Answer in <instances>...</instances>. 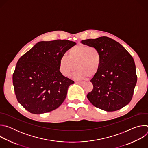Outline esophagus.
<instances>
[{
	"label": "esophagus",
	"instance_id": "esophagus-1",
	"mask_svg": "<svg viewBox=\"0 0 148 148\" xmlns=\"http://www.w3.org/2000/svg\"><path fill=\"white\" fill-rule=\"evenodd\" d=\"M76 83L79 84V85H81V86H82L83 84H84V82H83V81H76Z\"/></svg>",
	"mask_w": 148,
	"mask_h": 148
}]
</instances>
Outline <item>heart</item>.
Returning <instances> with one entry per match:
<instances>
[{
  "label": "heart",
  "instance_id": "heart-1",
  "mask_svg": "<svg viewBox=\"0 0 148 148\" xmlns=\"http://www.w3.org/2000/svg\"><path fill=\"white\" fill-rule=\"evenodd\" d=\"M67 56H62L59 61L60 71L65 77H69L77 68L74 74L75 78L92 77L101 66V54L95 47L77 45L69 50Z\"/></svg>",
  "mask_w": 148,
  "mask_h": 148
}]
</instances>
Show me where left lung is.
<instances>
[{
	"mask_svg": "<svg viewBox=\"0 0 148 148\" xmlns=\"http://www.w3.org/2000/svg\"><path fill=\"white\" fill-rule=\"evenodd\" d=\"M81 43L97 47L102 57L100 69L90 81L93 89L87 98L94 107L107 112L124 107L131 101L137 82L133 57L108 37L84 40Z\"/></svg>",
	"mask_w": 148,
	"mask_h": 148,
	"instance_id": "left-lung-1",
	"label": "left lung"
}]
</instances>
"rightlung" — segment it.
I'll use <instances>...</instances> for the list:
<instances>
[{"label": "right lung", "instance_id": "obj_1", "mask_svg": "<svg viewBox=\"0 0 148 148\" xmlns=\"http://www.w3.org/2000/svg\"><path fill=\"white\" fill-rule=\"evenodd\" d=\"M75 44L67 40L40 41L18 59L13 84L18 102L27 111L44 114L64 102L74 81L62 75L59 61Z\"/></svg>", "mask_w": 148, "mask_h": 148}]
</instances>
